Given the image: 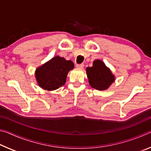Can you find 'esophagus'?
I'll return each mask as SVG.
<instances>
[{
  "label": "esophagus",
  "mask_w": 151,
  "mask_h": 151,
  "mask_svg": "<svg viewBox=\"0 0 151 151\" xmlns=\"http://www.w3.org/2000/svg\"><path fill=\"white\" fill-rule=\"evenodd\" d=\"M76 67L79 68V69H83L84 67V65L83 64H81V65H76Z\"/></svg>",
  "instance_id": "obj_1"
}]
</instances>
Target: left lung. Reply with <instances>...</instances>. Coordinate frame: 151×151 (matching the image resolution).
<instances>
[{
  "instance_id": "obj_1",
  "label": "left lung",
  "mask_w": 151,
  "mask_h": 151,
  "mask_svg": "<svg viewBox=\"0 0 151 151\" xmlns=\"http://www.w3.org/2000/svg\"><path fill=\"white\" fill-rule=\"evenodd\" d=\"M89 85L99 91H105L115 81V76L101 60H94L93 66L86 68Z\"/></svg>"
}]
</instances>
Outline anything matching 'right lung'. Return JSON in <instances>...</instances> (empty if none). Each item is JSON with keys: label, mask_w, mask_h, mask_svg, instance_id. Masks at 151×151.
Returning <instances> with one entry per match:
<instances>
[{"label": "right lung", "mask_w": 151, "mask_h": 151, "mask_svg": "<svg viewBox=\"0 0 151 151\" xmlns=\"http://www.w3.org/2000/svg\"><path fill=\"white\" fill-rule=\"evenodd\" d=\"M74 68L71 60L59 56L53 57L36 69L35 75L38 85L47 91L59 88L65 85L68 72Z\"/></svg>", "instance_id": "right-lung-1"}]
</instances>
